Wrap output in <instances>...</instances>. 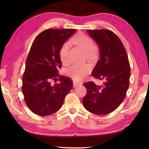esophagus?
<instances>
[{
	"mask_svg": "<svg viewBox=\"0 0 149 149\" xmlns=\"http://www.w3.org/2000/svg\"><path fill=\"white\" fill-rule=\"evenodd\" d=\"M79 85H80V84L79 83H77L76 81H74V87H78Z\"/></svg>",
	"mask_w": 149,
	"mask_h": 149,
	"instance_id": "esophagus-1",
	"label": "esophagus"
}]
</instances>
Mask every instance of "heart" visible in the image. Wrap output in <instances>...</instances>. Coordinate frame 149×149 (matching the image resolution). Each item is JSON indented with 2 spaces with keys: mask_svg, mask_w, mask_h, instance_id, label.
Here are the masks:
<instances>
[{
  "mask_svg": "<svg viewBox=\"0 0 149 149\" xmlns=\"http://www.w3.org/2000/svg\"><path fill=\"white\" fill-rule=\"evenodd\" d=\"M70 42L84 50L88 58L94 59L97 58L99 54V47L93 44L92 39L83 33L75 35L70 40ZM68 49L69 45L68 42H65L63 44L60 48L59 55L60 60L63 62L66 61ZM90 71L91 66L89 64H75L70 65L68 68H67L65 72H66L67 75L74 80L81 81L89 74Z\"/></svg>",
  "mask_w": 149,
  "mask_h": 149,
  "instance_id": "heart-1",
  "label": "heart"
}]
</instances>
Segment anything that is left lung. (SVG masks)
<instances>
[{
    "mask_svg": "<svg viewBox=\"0 0 149 149\" xmlns=\"http://www.w3.org/2000/svg\"><path fill=\"white\" fill-rule=\"evenodd\" d=\"M99 48L100 60L92 72L102 85L89 81L84 84L87 93L83 99L85 109L105 115L114 111L124 100L131 74L127 54L118 37L108 29L87 30Z\"/></svg>",
    "mask_w": 149,
    "mask_h": 149,
    "instance_id": "obj_1",
    "label": "left lung"
}]
</instances>
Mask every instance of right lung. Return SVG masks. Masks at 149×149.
I'll return each instance as SVG.
<instances>
[{
	"label": "right lung",
	"instance_id": "obj_1",
	"mask_svg": "<svg viewBox=\"0 0 149 149\" xmlns=\"http://www.w3.org/2000/svg\"><path fill=\"white\" fill-rule=\"evenodd\" d=\"M76 31L49 29L39 33L30 49L22 77V93L27 107L41 116L57 112L73 86L70 78L60 75L59 52L62 45ZM59 77L60 83L50 85Z\"/></svg>",
	"mask_w": 149,
	"mask_h": 149
}]
</instances>
